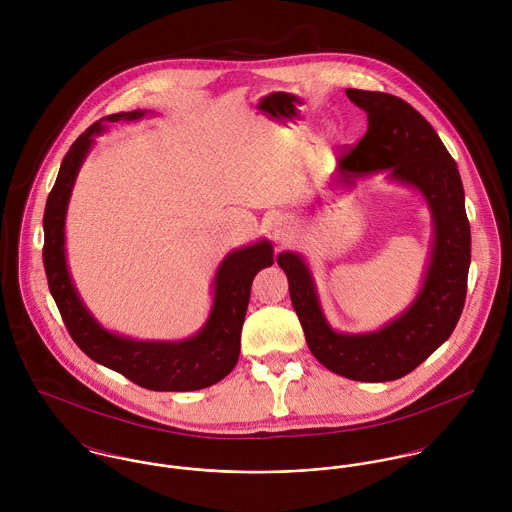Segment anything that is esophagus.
I'll return each instance as SVG.
<instances>
[{
	"instance_id": "34e87169",
	"label": "esophagus",
	"mask_w": 512,
	"mask_h": 512,
	"mask_svg": "<svg viewBox=\"0 0 512 512\" xmlns=\"http://www.w3.org/2000/svg\"><path fill=\"white\" fill-rule=\"evenodd\" d=\"M290 230H292V222H288V219H280L276 222V226H274V236L278 240H286Z\"/></svg>"
}]
</instances>
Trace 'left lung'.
<instances>
[{
  "mask_svg": "<svg viewBox=\"0 0 512 512\" xmlns=\"http://www.w3.org/2000/svg\"><path fill=\"white\" fill-rule=\"evenodd\" d=\"M347 96L365 110L368 128L359 146L341 159L335 185L351 189L357 179L384 173L390 183L422 195L432 217V244L420 290L380 329L345 333L329 323L307 260L286 250L278 266L288 276L311 355L339 376L388 382L422 365L453 333L467 293L471 230L457 163L428 120L392 94L347 88Z\"/></svg>",
  "mask_w": 512,
  "mask_h": 512,
  "instance_id": "1",
  "label": "left lung"
}]
</instances>
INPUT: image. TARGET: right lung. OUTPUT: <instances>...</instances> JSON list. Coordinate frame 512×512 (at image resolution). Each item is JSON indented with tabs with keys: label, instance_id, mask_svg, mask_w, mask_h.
Returning a JSON list of instances; mask_svg holds the SVG:
<instances>
[{
	"label": "right lung",
	"instance_id": "add662e5",
	"mask_svg": "<svg viewBox=\"0 0 512 512\" xmlns=\"http://www.w3.org/2000/svg\"><path fill=\"white\" fill-rule=\"evenodd\" d=\"M149 110L118 112L92 124L65 155L55 187L49 193L43 230V264L51 295L74 343L98 365L112 368L132 382L157 392H191L220 382L238 363L240 333L254 276L274 264L268 238L230 250L213 278V303L203 327L179 341H149L106 329L86 307L74 286L67 262V211L78 171L106 132L108 122H136Z\"/></svg>",
	"mask_w": 512,
	"mask_h": 512
}]
</instances>
